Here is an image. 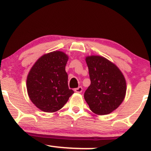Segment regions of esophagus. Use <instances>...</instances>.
I'll list each match as a JSON object with an SVG mask.
<instances>
[{"mask_svg":"<svg viewBox=\"0 0 151 151\" xmlns=\"http://www.w3.org/2000/svg\"><path fill=\"white\" fill-rule=\"evenodd\" d=\"M74 91H75L76 93H81L83 91L82 87H81V86H79L78 88H76L74 89Z\"/></svg>","mask_w":151,"mask_h":151,"instance_id":"obj_1","label":"esophagus"}]
</instances>
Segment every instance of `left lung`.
<instances>
[{
	"label": "left lung",
	"instance_id": "left-lung-1",
	"mask_svg": "<svg viewBox=\"0 0 151 151\" xmlns=\"http://www.w3.org/2000/svg\"><path fill=\"white\" fill-rule=\"evenodd\" d=\"M91 85L84 93L90 109L97 115H107L124 100L126 82L120 69L99 55L86 57Z\"/></svg>",
	"mask_w": 151,
	"mask_h": 151
}]
</instances>
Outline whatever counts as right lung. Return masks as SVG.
I'll return each instance as SVG.
<instances>
[{"label":"right lung","instance_id":"right-lung-1","mask_svg":"<svg viewBox=\"0 0 151 151\" xmlns=\"http://www.w3.org/2000/svg\"><path fill=\"white\" fill-rule=\"evenodd\" d=\"M68 56L62 51L45 54L35 63L27 77L30 101L44 112L53 113L64 106L74 91L69 89L65 65Z\"/></svg>","mask_w":151,"mask_h":151}]
</instances>
